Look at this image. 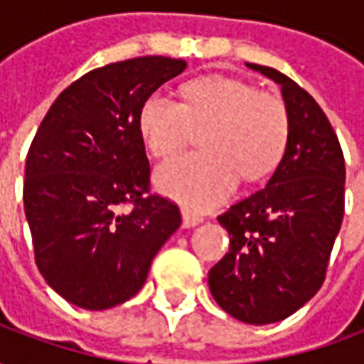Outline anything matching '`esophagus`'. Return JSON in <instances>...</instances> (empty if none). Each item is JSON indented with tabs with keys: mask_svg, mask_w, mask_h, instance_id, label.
<instances>
[{
	"mask_svg": "<svg viewBox=\"0 0 364 364\" xmlns=\"http://www.w3.org/2000/svg\"><path fill=\"white\" fill-rule=\"evenodd\" d=\"M181 216H183V228H193V226H198V224L203 222V216L191 213V210H187V208H183Z\"/></svg>",
	"mask_w": 364,
	"mask_h": 364,
	"instance_id": "1",
	"label": "esophagus"
}]
</instances>
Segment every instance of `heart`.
Instances as JSON below:
<instances>
[{"mask_svg":"<svg viewBox=\"0 0 364 364\" xmlns=\"http://www.w3.org/2000/svg\"><path fill=\"white\" fill-rule=\"evenodd\" d=\"M140 130L158 158H171L206 130L205 154L171 159L156 173L158 189L195 210L213 208L236 191L244 175L257 181L279 166L289 140V111L281 97L232 77H205L187 87V103L151 93Z\"/></svg>","mask_w":364,"mask_h":364,"instance_id":"b5f03b06","label":"heart"}]
</instances>
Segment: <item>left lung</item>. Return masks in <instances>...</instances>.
Masks as SVG:
<instances>
[{"label":"left lung","mask_w":364,"mask_h":364,"mask_svg":"<svg viewBox=\"0 0 364 364\" xmlns=\"http://www.w3.org/2000/svg\"><path fill=\"white\" fill-rule=\"evenodd\" d=\"M281 85L289 140L267 185L218 216L230 252L208 271L216 304L253 326L274 323L326 279L345 208V159L326 112L274 68L245 64Z\"/></svg>","instance_id":"1"}]
</instances>
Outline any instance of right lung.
Returning <instances> with one entry per match:
<instances>
[{
	"label": "right lung",
	"instance_id": "obj_1",
	"mask_svg": "<svg viewBox=\"0 0 364 364\" xmlns=\"http://www.w3.org/2000/svg\"><path fill=\"white\" fill-rule=\"evenodd\" d=\"M185 68V60L142 56L91 70L60 93L36 130L25 164V216L36 267L72 304L107 310L127 302L181 226L177 205L146 195L140 111Z\"/></svg>",
	"mask_w": 364,
	"mask_h": 364
}]
</instances>
